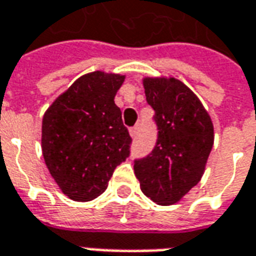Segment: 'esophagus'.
<instances>
[{"mask_svg":"<svg viewBox=\"0 0 256 256\" xmlns=\"http://www.w3.org/2000/svg\"><path fill=\"white\" fill-rule=\"evenodd\" d=\"M138 126H134V128H130V136L132 137H137V134H138Z\"/></svg>","mask_w":256,"mask_h":256,"instance_id":"obj_1","label":"esophagus"}]
</instances>
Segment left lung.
Segmentation results:
<instances>
[{"mask_svg": "<svg viewBox=\"0 0 256 256\" xmlns=\"http://www.w3.org/2000/svg\"><path fill=\"white\" fill-rule=\"evenodd\" d=\"M155 111L156 145L134 160L141 190L160 206L177 203L198 185L214 144L211 118L196 94L176 78H145Z\"/></svg>", "mask_w": 256, "mask_h": 256, "instance_id": "obj_1", "label": "left lung"}]
</instances>
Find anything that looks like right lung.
<instances>
[{"label": "right lung", "mask_w": 256, "mask_h": 256, "mask_svg": "<svg viewBox=\"0 0 256 256\" xmlns=\"http://www.w3.org/2000/svg\"><path fill=\"white\" fill-rule=\"evenodd\" d=\"M124 75L86 74L60 94L42 119V154L64 194L90 202L130 155L132 137L115 94Z\"/></svg>", "instance_id": "1"}]
</instances>
